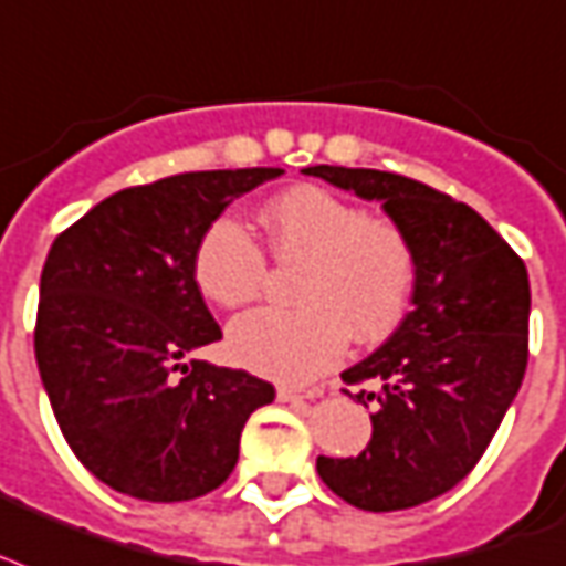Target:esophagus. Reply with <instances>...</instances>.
Masks as SVG:
<instances>
[{"label": "esophagus", "instance_id": "1", "mask_svg": "<svg viewBox=\"0 0 566 566\" xmlns=\"http://www.w3.org/2000/svg\"><path fill=\"white\" fill-rule=\"evenodd\" d=\"M321 395V388H291V386H279L275 398L284 400V403H300V400H312Z\"/></svg>", "mask_w": 566, "mask_h": 566}]
</instances>
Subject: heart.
I'll list each match as a JSON object with an SVG mask.
<instances>
[{
  "mask_svg": "<svg viewBox=\"0 0 566 566\" xmlns=\"http://www.w3.org/2000/svg\"><path fill=\"white\" fill-rule=\"evenodd\" d=\"M270 249L305 261L296 282L300 308H258L228 329V353L243 368L282 382L321 377L356 340L395 329L416 287V245L398 222L368 216L323 187H293L261 210ZM266 279L261 245L234 219H216L198 240L196 282L207 300L240 308Z\"/></svg>",
  "mask_w": 566,
  "mask_h": 566,
  "instance_id": "heart-1",
  "label": "heart"
}]
</instances>
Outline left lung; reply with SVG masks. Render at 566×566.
<instances>
[{
    "label": "left lung",
    "instance_id": "1",
    "mask_svg": "<svg viewBox=\"0 0 566 566\" xmlns=\"http://www.w3.org/2000/svg\"><path fill=\"white\" fill-rule=\"evenodd\" d=\"M365 201H379L416 245L412 312L382 347L340 374L370 412L359 457H317L323 484L361 511L424 504L472 472L528 365L532 287L520 254L469 205L377 168L312 166Z\"/></svg>",
    "mask_w": 566,
    "mask_h": 566
}]
</instances>
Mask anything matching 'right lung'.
<instances>
[{"instance_id": "right-lung-1", "label": "right lung", "mask_w": 566, "mask_h": 566, "mask_svg": "<svg viewBox=\"0 0 566 566\" xmlns=\"http://www.w3.org/2000/svg\"><path fill=\"white\" fill-rule=\"evenodd\" d=\"M282 168L187 171L103 198L55 237L34 359L67 446L115 493L189 502L234 472L240 433L275 388L192 359L222 338L196 249L234 198Z\"/></svg>"}]
</instances>
